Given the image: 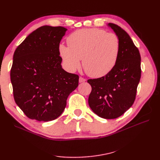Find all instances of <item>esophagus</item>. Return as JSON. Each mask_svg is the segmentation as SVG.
Returning <instances> with one entry per match:
<instances>
[{
    "label": "esophagus",
    "instance_id": "obj_1",
    "mask_svg": "<svg viewBox=\"0 0 160 160\" xmlns=\"http://www.w3.org/2000/svg\"><path fill=\"white\" fill-rule=\"evenodd\" d=\"M85 81H86V79L85 78H83V77H79V83H82V82H85Z\"/></svg>",
    "mask_w": 160,
    "mask_h": 160
}]
</instances>
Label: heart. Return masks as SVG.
<instances>
[{
	"mask_svg": "<svg viewBox=\"0 0 160 160\" xmlns=\"http://www.w3.org/2000/svg\"><path fill=\"white\" fill-rule=\"evenodd\" d=\"M68 47L60 45L59 55L71 72L79 69L80 59L86 73L92 77L105 76L117 63L120 41L114 33L98 28L77 30L67 37Z\"/></svg>",
	"mask_w": 160,
	"mask_h": 160,
	"instance_id": "heart-1",
	"label": "heart"
}]
</instances>
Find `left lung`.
<instances>
[{
	"mask_svg": "<svg viewBox=\"0 0 160 160\" xmlns=\"http://www.w3.org/2000/svg\"><path fill=\"white\" fill-rule=\"evenodd\" d=\"M108 25L120 41L119 58L113 69L108 74L88 80L92 88L88 103L99 117L115 119L134 103L141 78V56L126 31L113 23Z\"/></svg>",
	"mask_w": 160,
	"mask_h": 160,
	"instance_id": "obj_1",
	"label": "left lung"
}]
</instances>
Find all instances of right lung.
<instances>
[{
	"mask_svg": "<svg viewBox=\"0 0 160 160\" xmlns=\"http://www.w3.org/2000/svg\"><path fill=\"white\" fill-rule=\"evenodd\" d=\"M67 28L42 26L14 52L11 81L14 101L26 116L38 122L54 120L64 111L79 75L62 69L59 47Z\"/></svg>",
	"mask_w": 160,
	"mask_h": 160,
	"instance_id": "1",
	"label": "right lung"
}]
</instances>
